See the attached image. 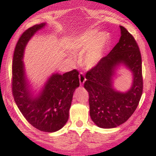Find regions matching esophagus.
<instances>
[{
	"mask_svg": "<svg viewBox=\"0 0 156 156\" xmlns=\"http://www.w3.org/2000/svg\"><path fill=\"white\" fill-rule=\"evenodd\" d=\"M79 78H80V85L84 84L85 81H86V78H85V76H84V73H83V72H80V75H79Z\"/></svg>",
	"mask_w": 156,
	"mask_h": 156,
	"instance_id": "34e87169",
	"label": "esophagus"
}]
</instances>
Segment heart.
<instances>
[{
    "instance_id": "b5f03b06",
    "label": "heart",
    "mask_w": 156,
    "mask_h": 156,
    "mask_svg": "<svg viewBox=\"0 0 156 156\" xmlns=\"http://www.w3.org/2000/svg\"><path fill=\"white\" fill-rule=\"evenodd\" d=\"M106 42V35L97 32H89L78 37L74 42V50H85L90 47L83 57V62L87 67H92L99 62L102 49Z\"/></svg>"
}]
</instances>
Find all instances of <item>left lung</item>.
Instances as JSON below:
<instances>
[{
	"instance_id": "left-lung-1",
	"label": "left lung",
	"mask_w": 156,
	"mask_h": 156,
	"mask_svg": "<svg viewBox=\"0 0 156 156\" xmlns=\"http://www.w3.org/2000/svg\"><path fill=\"white\" fill-rule=\"evenodd\" d=\"M121 36L112 51L86 73L84 87L88 91L91 120L102 129H112L126 122L133 114L143 93L141 55L133 36L120 26ZM123 63L133 74V83L126 93L112 88L117 66Z\"/></svg>"
}]
</instances>
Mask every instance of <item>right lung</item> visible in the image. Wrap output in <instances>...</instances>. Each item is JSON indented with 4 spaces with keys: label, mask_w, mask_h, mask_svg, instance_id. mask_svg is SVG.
<instances>
[{
    "label": "right lung",
    "mask_w": 156,
    "mask_h": 156,
    "mask_svg": "<svg viewBox=\"0 0 156 156\" xmlns=\"http://www.w3.org/2000/svg\"><path fill=\"white\" fill-rule=\"evenodd\" d=\"M45 25L41 23L27 29L17 42L12 58V92L19 110L33 126L41 131L55 132L67 123L73 93L80 86V80L76 69L54 74L40 94L32 97L22 60L27 42Z\"/></svg>",
    "instance_id": "add662e5"
}]
</instances>
